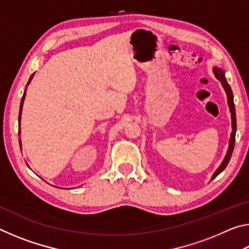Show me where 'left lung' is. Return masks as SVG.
Wrapping results in <instances>:
<instances>
[{"mask_svg": "<svg viewBox=\"0 0 249 249\" xmlns=\"http://www.w3.org/2000/svg\"><path fill=\"white\" fill-rule=\"evenodd\" d=\"M214 73H215V77L220 80L223 88H224V90L226 92V95H227V103H229V107H230V111H231V138H230V145H229V150H227V154L225 156L224 160H223V162L221 163V166L217 168V170L214 172V175L212 177V179L215 178L216 176H218L221 174V172L225 169L226 166L229 165L230 162V159L231 157V154H233V150H234V145H235V134H236V113H235V105H234V96H233V92H231V89L230 87V84L227 83L226 79H225V75L224 72L221 69L218 68H214Z\"/></svg>", "mask_w": 249, "mask_h": 249, "instance_id": "8db88e82", "label": "left lung"}]
</instances>
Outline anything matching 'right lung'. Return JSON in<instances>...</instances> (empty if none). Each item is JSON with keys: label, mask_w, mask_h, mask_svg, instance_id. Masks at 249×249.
<instances>
[{"label": "right lung", "mask_w": 249, "mask_h": 249, "mask_svg": "<svg viewBox=\"0 0 249 249\" xmlns=\"http://www.w3.org/2000/svg\"><path fill=\"white\" fill-rule=\"evenodd\" d=\"M33 79V75L31 78H29V80H28V83L27 84H29V82H31V80ZM25 94L26 93H24L23 94V98H22V101H20V107H19V115H18V122H20V114H22V108H23V103H24V99H25ZM19 133V132H18ZM19 146H20V140H19Z\"/></svg>", "instance_id": "1"}]
</instances>
